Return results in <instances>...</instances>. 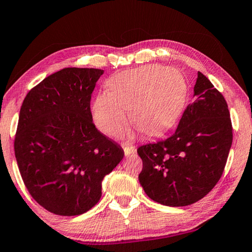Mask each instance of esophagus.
Masks as SVG:
<instances>
[{"mask_svg":"<svg viewBox=\"0 0 252 252\" xmlns=\"http://www.w3.org/2000/svg\"><path fill=\"white\" fill-rule=\"evenodd\" d=\"M124 149V153H125V156H129L131 154H135L136 153V148L134 146H131V145H124L123 146Z\"/></svg>","mask_w":252,"mask_h":252,"instance_id":"34e87169","label":"esophagus"}]
</instances>
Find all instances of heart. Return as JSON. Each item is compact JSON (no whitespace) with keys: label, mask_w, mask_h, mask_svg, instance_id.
<instances>
[{"label":"heart","mask_w":252,"mask_h":252,"mask_svg":"<svg viewBox=\"0 0 252 252\" xmlns=\"http://www.w3.org/2000/svg\"><path fill=\"white\" fill-rule=\"evenodd\" d=\"M107 93H100L92 104V115L98 128L109 136H121L130 121L147 135H158L182 112L187 85L178 69L144 65L113 75L106 82Z\"/></svg>","instance_id":"heart-1"}]
</instances>
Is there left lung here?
<instances>
[{
    "label": "left lung",
    "instance_id": "8db88e82",
    "mask_svg": "<svg viewBox=\"0 0 252 252\" xmlns=\"http://www.w3.org/2000/svg\"><path fill=\"white\" fill-rule=\"evenodd\" d=\"M192 98L174 134L137 151L143 160L139 183L164 206H188L204 198L221 177L232 144L226 100L200 72Z\"/></svg>",
    "mask_w": 252,
    "mask_h": 252
}]
</instances>
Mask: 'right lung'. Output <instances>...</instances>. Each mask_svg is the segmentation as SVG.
<instances>
[{"instance_id": "right-lung-1", "label": "right lung", "mask_w": 252, "mask_h": 252, "mask_svg": "<svg viewBox=\"0 0 252 252\" xmlns=\"http://www.w3.org/2000/svg\"><path fill=\"white\" fill-rule=\"evenodd\" d=\"M104 70L67 67L31 90L20 110L14 152L36 202L60 216L85 214L124 157L93 124L91 97Z\"/></svg>"}]
</instances>
